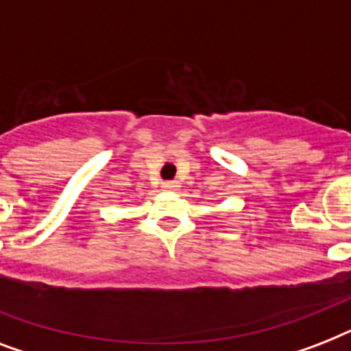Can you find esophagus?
<instances>
[{
    "mask_svg": "<svg viewBox=\"0 0 351 351\" xmlns=\"http://www.w3.org/2000/svg\"><path fill=\"white\" fill-rule=\"evenodd\" d=\"M164 189H167V191H178V189H180V182L178 180L164 182Z\"/></svg>",
    "mask_w": 351,
    "mask_h": 351,
    "instance_id": "34e87169",
    "label": "esophagus"
}]
</instances>
